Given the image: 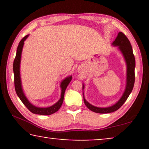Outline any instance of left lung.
I'll list each match as a JSON object with an SVG mask.
<instances>
[{"mask_svg":"<svg viewBox=\"0 0 149 149\" xmlns=\"http://www.w3.org/2000/svg\"><path fill=\"white\" fill-rule=\"evenodd\" d=\"M113 46L117 47L118 49L120 51L121 54L123 55L124 60L126 63V85L125 88L124 90V92L121 97V98L119 100V101L117 102L115 104L109 107H95L90 103L88 102L84 97V93L83 91V100H84L85 104L91 111L95 112L97 113H113L117 111L122 105L123 104L124 102L127 100V97H129L130 93H131L132 89H133L134 82H135V66H136V62L135 58H134L133 50L130 43V40H128L125 34L123 32H119L118 33V35L115 40H114L113 43ZM85 88L84 84H83V91Z\"/></svg>","mask_w":149,"mask_h":149,"instance_id":"8db88e82","label":"left lung"}]
</instances>
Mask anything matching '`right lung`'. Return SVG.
Wrapping results in <instances>:
<instances>
[{"label": "right lung", "mask_w": 149, "mask_h": 149, "mask_svg": "<svg viewBox=\"0 0 149 149\" xmlns=\"http://www.w3.org/2000/svg\"><path fill=\"white\" fill-rule=\"evenodd\" d=\"M29 34L24 36L19 42V45L17 49V53H16L15 58L13 62V73H14V84H15V89L16 93L21 100V101L23 102L24 105L27 107V109L30 112H32L34 114H37V115H49L52 114H54L58 111L60 109L62 106L63 101H64V93L66 91V89L68 86L69 83L72 80V75L67 77L65 78L60 83L61 87V96L59 100L55 103L54 105L51 106L49 107L42 108V107H37L30 102L27 97L24 94L23 88L22 85V80L21 76H20V64H21V57L22 49L24 45V41L26 40V38L28 37Z\"/></svg>", "instance_id": "1"}]
</instances>
